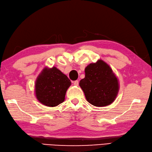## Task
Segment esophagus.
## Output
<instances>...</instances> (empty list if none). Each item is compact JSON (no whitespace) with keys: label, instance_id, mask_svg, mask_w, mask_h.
<instances>
[{"label":"esophagus","instance_id":"1","mask_svg":"<svg viewBox=\"0 0 152 152\" xmlns=\"http://www.w3.org/2000/svg\"><path fill=\"white\" fill-rule=\"evenodd\" d=\"M73 83H74V86H78V84H79V81L78 80H75V81L73 82Z\"/></svg>","mask_w":152,"mask_h":152}]
</instances>
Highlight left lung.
<instances>
[{
  "label": "left lung",
  "mask_w": 152,
  "mask_h": 152,
  "mask_svg": "<svg viewBox=\"0 0 152 152\" xmlns=\"http://www.w3.org/2000/svg\"><path fill=\"white\" fill-rule=\"evenodd\" d=\"M87 101L96 107L111 104L116 98L120 85L112 69L102 60L85 68V78L79 83Z\"/></svg>",
  "instance_id": "8db88e82"
}]
</instances>
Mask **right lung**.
<instances>
[{
	"label": "right lung",
	"mask_w": 152,
	"mask_h": 152,
	"mask_svg": "<svg viewBox=\"0 0 152 152\" xmlns=\"http://www.w3.org/2000/svg\"><path fill=\"white\" fill-rule=\"evenodd\" d=\"M71 82L56 67H45L35 82V95L41 104L55 107L62 103Z\"/></svg>",
	"instance_id": "obj_1"
}]
</instances>
